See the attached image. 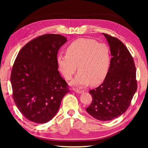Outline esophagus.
Returning <instances> with one entry per match:
<instances>
[{"label": "esophagus", "mask_w": 148, "mask_h": 148, "mask_svg": "<svg viewBox=\"0 0 148 148\" xmlns=\"http://www.w3.org/2000/svg\"><path fill=\"white\" fill-rule=\"evenodd\" d=\"M74 92L77 93H81L84 92L83 90H78V89H74Z\"/></svg>", "instance_id": "1"}]
</instances>
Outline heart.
Instances as JSON below:
<instances>
[{"label":"heart","mask_w":148,"mask_h":148,"mask_svg":"<svg viewBox=\"0 0 148 148\" xmlns=\"http://www.w3.org/2000/svg\"><path fill=\"white\" fill-rule=\"evenodd\" d=\"M59 71L70 80L78 69L76 77L72 82L74 86H86L90 83L96 85L103 81L111 64V53L106 44L91 39L81 38L72 42L66 54L58 55Z\"/></svg>","instance_id":"1"}]
</instances>
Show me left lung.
I'll return each instance as SVG.
<instances>
[{
  "mask_svg": "<svg viewBox=\"0 0 148 148\" xmlns=\"http://www.w3.org/2000/svg\"><path fill=\"white\" fill-rule=\"evenodd\" d=\"M103 34L110 46L111 64L103 82L90 90L93 99L86 110L97 119L109 121L129 108L137 89V82L134 59L127 47L116 37Z\"/></svg>",
  "mask_w": 148,
  "mask_h": 148,
  "instance_id": "1",
  "label": "left lung"
}]
</instances>
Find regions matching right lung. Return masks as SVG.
Segmentation results:
<instances>
[{
    "label": "right lung",
    "mask_w": 148,
    "mask_h": 148,
    "mask_svg": "<svg viewBox=\"0 0 148 148\" xmlns=\"http://www.w3.org/2000/svg\"><path fill=\"white\" fill-rule=\"evenodd\" d=\"M66 42L67 38L60 34L38 36L27 43L15 59L11 74L12 98L30 121L51 120L69 92L57 63L58 49Z\"/></svg>",
    "instance_id": "obj_1"
}]
</instances>
